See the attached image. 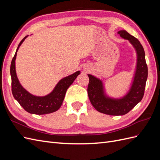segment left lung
Here are the masks:
<instances>
[{
  "mask_svg": "<svg viewBox=\"0 0 160 160\" xmlns=\"http://www.w3.org/2000/svg\"><path fill=\"white\" fill-rule=\"evenodd\" d=\"M118 33L122 38L129 41L135 48L138 54L137 69L128 94L120 99L105 98L102 82L94 76L88 75L89 82L88 93L92 105L99 112L110 115L126 114L141 101L144 95L148 72L143 47L139 40L125 31H119Z\"/></svg>",
  "mask_w": 160,
  "mask_h": 160,
  "instance_id": "1",
  "label": "left lung"
}]
</instances>
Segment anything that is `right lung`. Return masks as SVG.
<instances>
[{"instance_id": "add662e5", "label": "right lung", "mask_w": 160, "mask_h": 160, "mask_svg": "<svg viewBox=\"0 0 160 160\" xmlns=\"http://www.w3.org/2000/svg\"><path fill=\"white\" fill-rule=\"evenodd\" d=\"M27 37V36L24 37L18 44L15 54L11 61V75L12 93L14 99L18 101L23 109L28 113L37 115H44L55 112L61 108L67 89L75 81L77 77L80 74V71H77L75 73L61 79L56 85L54 90L48 95L45 97H37L30 94L19 83L15 71L17 52Z\"/></svg>"}]
</instances>
